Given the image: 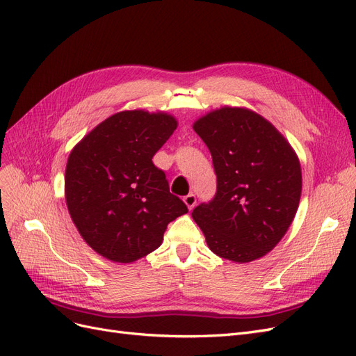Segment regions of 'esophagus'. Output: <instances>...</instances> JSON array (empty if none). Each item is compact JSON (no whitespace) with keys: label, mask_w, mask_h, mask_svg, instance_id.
I'll return each mask as SVG.
<instances>
[{"label":"esophagus","mask_w":356,"mask_h":356,"mask_svg":"<svg viewBox=\"0 0 356 356\" xmlns=\"http://www.w3.org/2000/svg\"><path fill=\"white\" fill-rule=\"evenodd\" d=\"M196 195H193V193H191V195H187L186 197H184V203L187 204V208L191 211L193 208H195L196 207Z\"/></svg>","instance_id":"obj_1"}]
</instances>
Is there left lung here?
<instances>
[{"instance_id":"1","label":"left lung","mask_w":356,"mask_h":356,"mask_svg":"<svg viewBox=\"0 0 356 356\" xmlns=\"http://www.w3.org/2000/svg\"><path fill=\"white\" fill-rule=\"evenodd\" d=\"M212 156L217 193L191 217L209 250L248 263L272 251L298 209L301 168L277 129L251 110L224 106L193 124Z\"/></svg>"}]
</instances>
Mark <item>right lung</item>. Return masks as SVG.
Masks as SVG:
<instances>
[{"label": "right lung", "instance_id": "1", "mask_svg": "<svg viewBox=\"0 0 356 356\" xmlns=\"http://www.w3.org/2000/svg\"><path fill=\"white\" fill-rule=\"evenodd\" d=\"M177 124L166 113L122 111L72 148L65 170L67 207L81 238L99 255L136 261L161 245L170 221L188 212L153 163Z\"/></svg>", "mask_w": 356, "mask_h": 356}]
</instances>
